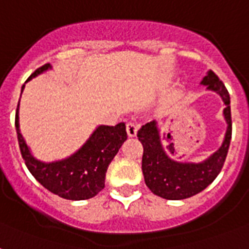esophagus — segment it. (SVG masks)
<instances>
[{"label": "esophagus", "instance_id": "34e87169", "mask_svg": "<svg viewBox=\"0 0 249 249\" xmlns=\"http://www.w3.org/2000/svg\"><path fill=\"white\" fill-rule=\"evenodd\" d=\"M138 129H140V125L137 124V123H128V124H126V133H128V136L130 137V138L137 136Z\"/></svg>", "mask_w": 249, "mask_h": 249}]
</instances>
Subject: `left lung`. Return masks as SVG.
Returning a JSON list of instances; mask_svg holds the SVG:
<instances>
[{
    "label": "left lung",
    "mask_w": 249,
    "mask_h": 249,
    "mask_svg": "<svg viewBox=\"0 0 249 249\" xmlns=\"http://www.w3.org/2000/svg\"><path fill=\"white\" fill-rule=\"evenodd\" d=\"M200 84L218 94L226 106L224 116L228 123V129L225 140L222 146L208 159L201 163H182L170 159L166 151L173 154V146L168 144L166 150L164 148L155 120L143 125L137 134L143 146L142 172L144 182L155 195L168 200H182L203 191L218 176L228 156L232 125L229 91L213 71H208Z\"/></svg>",
    "instance_id": "8db88e82"
}]
</instances>
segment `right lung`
Segmentation results:
<instances>
[{
  "label": "right lung",
  "instance_id": "1",
  "mask_svg": "<svg viewBox=\"0 0 249 249\" xmlns=\"http://www.w3.org/2000/svg\"><path fill=\"white\" fill-rule=\"evenodd\" d=\"M49 68H52L49 63L37 68L27 81L32 80L42 72L48 71ZM23 89L24 85L21 86V91ZM18 108L15 115V128L21 158L31 174L45 189L68 200L90 199L105 189L107 168L119 152L121 144L128 138L124 123H120L115 126L101 125L94 130L83 147L73 155L53 163H42L36 158H33L21 136Z\"/></svg>",
  "mask_w": 249,
  "mask_h": 249
}]
</instances>
